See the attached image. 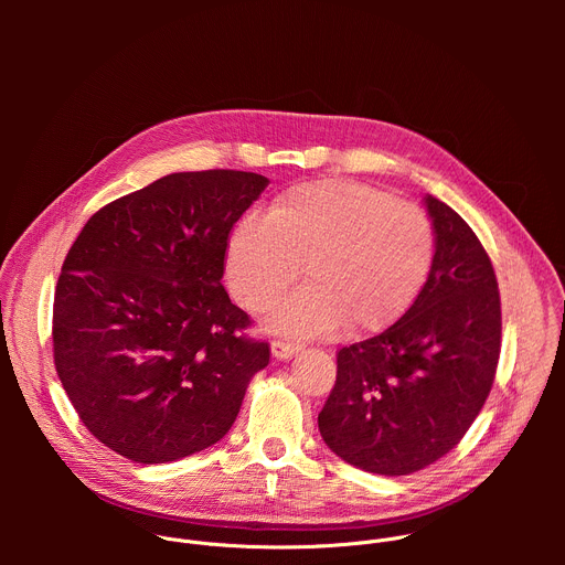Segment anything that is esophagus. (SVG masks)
I'll return each mask as SVG.
<instances>
[{
	"label": "esophagus",
	"instance_id": "obj_1",
	"mask_svg": "<svg viewBox=\"0 0 565 565\" xmlns=\"http://www.w3.org/2000/svg\"><path fill=\"white\" fill-rule=\"evenodd\" d=\"M270 351H273V358L275 360H290L292 355H297L299 353V344H295V342H290V340H273V344H270Z\"/></svg>",
	"mask_w": 565,
	"mask_h": 565
}]
</instances>
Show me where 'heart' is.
<instances>
[{
	"instance_id": "1",
	"label": "heart",
	"mask_w": 565,
	"mask_h": 565,
	"mask_svg": "<svg viewBox=\"0 0 565 565\" xmlns=\"http://www.w3.org/2000/svg\"><path fill=\"white\" fill-rule=\"evenodd\" d=\"M303 275L308 284L277 303L270 327L292 335L380 331L405 312L434 264L427 214L353 181H317L281 194L268 216L241 218L225 246L232 297L262 312Z\"/></svg>"
}]
</instances>
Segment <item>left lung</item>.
Returning a JSON list of instances; mask_svg holds the SVG:
<instances>
[{"mask_svg":"<svg viewBox=\"0 0 565 565\" xmlns=\"http://www.w3.org/2000/svg\"><path fill=\"white\" fill-rule=\"evenodd\" d=\"M434 264L412 308L380 335L338 353V380L317 416L349 465L407 476L454 449L490 395L501 353L492 262L447 203L425 194Z\"/></svg>","mask_w":565,"mask_h":565,"instance_id":"obj_1","label":"left lung"}]
</instances>
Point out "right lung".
Segmentation results:
<instances>
[{"label": "right lung", "instance_id": "obj_1", "mask_svg": "<svg viewBox=\"0 0 565 565\" xmlns=\"http://www.w3.org/2000/svg\"><path fill=\"white\" fill-rule=\"evenodd\" d=\"M253 172H179L98 210L71 246L53 301L60 382L116 454L158 465L218 443L266 342L221 286L227 234L268 188Z\"/></svg>", "mask_w": 565, "mask_h": 565}]
</instances>
